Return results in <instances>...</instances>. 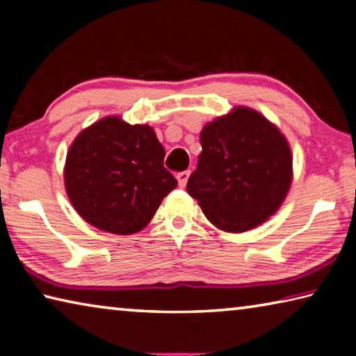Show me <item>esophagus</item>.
Here are the masks:
<instances>
[{
	"label": "esophagus",
	"mask_w": 356,
	"mask_h": 356,
	"mask_svg": "<svg viewBox=\"0 0 356 356\" xmlns=\"http://www.w3.org/2000/svg\"><path fill=\"white\" fill-rule=\"evenodd\" d=\"M177 182H179V186L180 188H184V186L186 185V182H188V177H190V171H182L177 174Z\"/></svg>",
	"instance_id": "esophagus-1"
}]
</instances>
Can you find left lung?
Masks as SVG:
<instances>
[{
	"mask_svg": "<svg viewBox=\"0 0 356 356\" xmlns=\"http://www.w3.org/2000/svg\"><path fill=\"white\" fill-rule=\"evenodd\" d=\"M202 150L186 184L206 218L238 234L278 212L293 179L287 138L248 106H234L201 130Z\"/></svg>",
	"mask_w": 356,
	"mask_h": 356,
	"instance_id": "obj_1",
	"label": "left lung"
}]
</instances>
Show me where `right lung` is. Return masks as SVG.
Wrapping results in <instances>:
<instances>
[{"label":"right lung","mask_w":356,"mask_h":356,"mask_svg":"<svg viewBox=\"0 0 356 356\" xmlns=\"http://www.w3.org/2000/svg\"><path fill=\"white\" fill-rule=\"evenodd\" d=\"M152 127L106 116L76 135L65 156L64 185L76 213L100 231L130 236L154 218L177 180L163 166Z\"/></svg>","instance_id":"1"}]
</instances>
